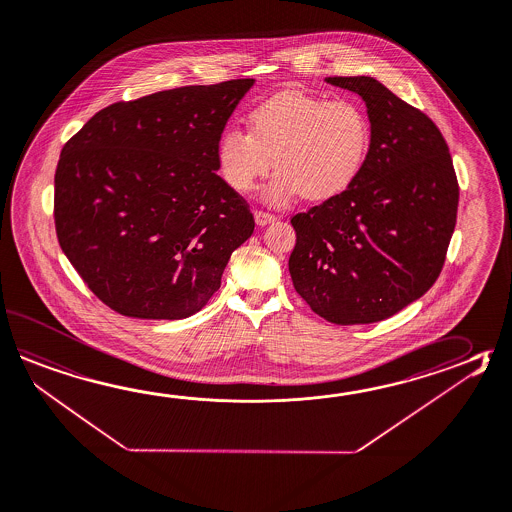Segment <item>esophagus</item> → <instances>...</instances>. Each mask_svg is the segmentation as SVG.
I'll return each instance as SVG.
<instances>
[{
	"label": "esophagus",
	"instance_id": "esophagus-1",
	"mask_svg": "<svg viewBox=\"0 0 512 512\" xmlns=\"http://www.w3.org/2000/svg\"><path fill=\"white\" fill-rule=\"evenodd\" d=\"M253 219H255L257 226H266L270 222H275V215H270L266 211H253Z\"/></svg>",
	"mask_w": 512,
	"mask_h": 512
}]
</instances>
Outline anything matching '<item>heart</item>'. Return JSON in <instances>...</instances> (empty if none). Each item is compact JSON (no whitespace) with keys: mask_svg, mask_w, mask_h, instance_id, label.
Here are the masks:
<instances>
[{"mask_svg":"<svg viewBox=\"0 0 512 512\" xmlns=\"http://www.w3.org/2000/svg\"><path fill=\"white\" fill-rule=\"evenodd\" d=\"M250 131L228 126L215 157L222 180L235 191H250L272 164L279 167L264 199L275 206L304 195L332 199L354 182L370 147V122L361 105L288 89L250 111Z\"/></svg>","mask_w":512,"mask_h":512,"instance_id":"b5f03b06","label":"heart"}]
</instances>
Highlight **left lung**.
<instances>
[{
  "instance_id": "8db88e82",
  "label": "left lung",
  "mask_w": 512,
  "mask_h": 512,
  "mask_svg": "<svg viewBox=\"0 0 512 512\" xmlns=\"http://www.w3.org/2000/svg\"><path fill=\"white\" fill-rule=\"evenodd\" d=\"M359 94L370 120L365 164L348 188L292 219L295 292L335 324L377 323L438 279L459 188L436 124L370 76H330Z\"/></svg>"
}]
</instances>
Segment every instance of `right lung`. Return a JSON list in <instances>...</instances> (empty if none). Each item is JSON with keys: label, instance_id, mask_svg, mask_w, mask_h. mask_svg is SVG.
<instances>
[{"label": "right lung", "instance_id": "1", "mask_svg": "<svg viewBox=\"0 0 512 512\" xmlns=\"http://www.w3.org/2000/svg\"><path fill=\"white\" fill-rule=\"evenodd\" d=\"M253 78L102 109L63 146L54 220L65 257L115 312L178 321L220 288L255 222L215 146Z\"/></svg>", "mask_w": 512, "mask_h": 512}]
</instances>
